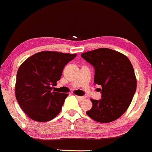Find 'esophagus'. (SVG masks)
<instances>
[{
	"mask_svg": "<svg viewBox=\"0 0 152 152\" xmlns=\"http://www.w3.org/2000/svg\"><path fill=\"white\" fill-rule=\"evenodd\" d=\"M76 97H77V98L80 100H85V98H86L85 97H82V96H76Z\"/></svg>",
	"mask_w": 152,
	"mask_h": 152,
	"instance_id": "esophagus-1",
	"label": "esophagus"
}]
</instances>
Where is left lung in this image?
I'll list each match as a JSON object with an SVG mask.
<instances>
[{"label": "left lung", "mask_w": 152, "mask_h": 152, "mask_svg": "<svg viewBox=\"0 0 152 152\" xmlns=\"http://www.w3.org/2000/svg\"><path fill=\"white\" fill-rule=\"evenodd\" d=\"M94 68V84L101 86L100 100H93L86 114L94 121L109 123L122 116L132 103L137 88L133 66L126 55L107 48L81 54Z\"/></svg>", "instance_id": "1"}]
</instances>
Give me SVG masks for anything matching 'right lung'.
Masks as SVG:
<instances>
[{
	"label": "right lung",
	"instance_id": "add662e5",
	"mask_svg": "<svg viewBox=\"0 0 152 152\" xmlns=\"http://www.w3.org/2000/svg\"><path fill=\"white\" fill-rule=\"evenodd\" d=\"M76 54L43 51L31 55L17 72L15 97L28 118L46 122L61 112L68 94L52 91L63 70Z\"/></svg>",
	"mask_w": 152,
	"mask_h": 152
}]
</instances>
